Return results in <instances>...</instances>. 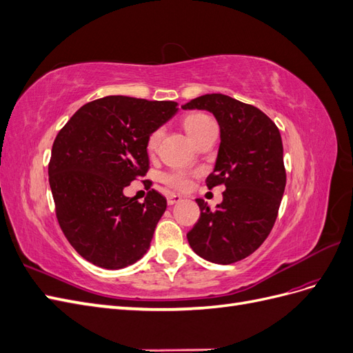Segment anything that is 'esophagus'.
<instances>
[{
  "label": "esophagus",
  "mask_w": 353,
  "mask_h": 353,
  "mask_svg": "<svg viewBox=\"0 0 353 353\" xmlns=\"http://www.w3.org/2000/svg\"><path fill=\"white\" fill-rule=\"evenodd\" d=\"M181 200H183V197L178 196V194H174V193H169V194H168V205H169V206L176 205V203H179Z\"/></svg>",
  "instance_id": "obj_1"
}]
</instances>
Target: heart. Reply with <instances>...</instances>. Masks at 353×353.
<instances>
[{
  "label": "heart",
  "instance_id": "heart-1",
  "mask_svg": "<svg viewBox=\"0 0 353 353\" xmlns=\"http://www.w3.org/2000/svg\"><path fill=\"white\" fill-rule=\"evenodd\" d=\"M183 125H184V130L187 131V134L193 138V140H196V138L205 132L209 126L215 125V122L212 121L210 116H208L205 113H190L183 119ZM162 134H163L162 130H154L150 135L147 137L145 148L148 153H154L157 150L159 143H160V140H162ZM162 181L170 188H175L179 191L188 190L191 185V176L183 169L169 170V172L162 175Z\"/></svg>",
  "mask_w": 353,
  "mask_h": 353
}]
</instances>
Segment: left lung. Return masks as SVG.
I'll use <instances>...</instances> for the list:
<instances>
[{"instance_id": "obj_1", "label": "left lung", "mask_w": 353, "mask_h": 353, "mask_svg": "<svg viewBox=\"0 0 353 353\" xmlns=\"http://www.w3.org/2000/svg\"><path fill=\"white\" fill-rule=\"evenodd\" d=\"M216 117L221 144L206 185H225L212 210L197 199L200 218L187 234L200 258L228 265L248 258L270 236L285 188L283 141L276 125L254 105L206 94L183 105Z\"/></svg>"}]
</instances>
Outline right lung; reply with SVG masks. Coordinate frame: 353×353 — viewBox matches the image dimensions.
I'll list each match as a JSON object with an SVG mask.
<instances>
[{"mask_svg":"<svg viewBox=\"0 0 353 353\" xmlns=\"http://www.w3.org/2000/svg\"><path fill=\"white\" fill-rule=\"evenodd\" d=\"M176 105L109 95L83 104L56 137L48 179L57 221L72 248L100 268H125L150 248L166 199L152 190L140 203L123 188L147 174V137Z\"/></svg>","mask_w":353,"mask_h":353,"instance_id":"obj_1","label":"right lung"}]
</instances>
